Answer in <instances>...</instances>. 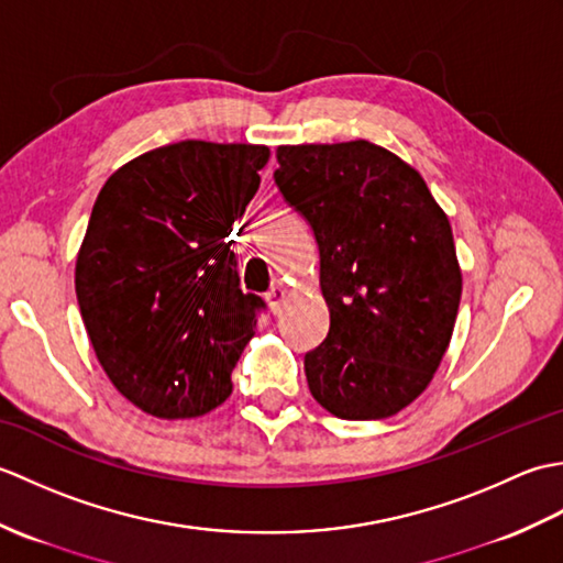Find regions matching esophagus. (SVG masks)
<instances>
[{
	"instance_id": "34e87169",
	"label": "esophagus",
	"mask_w": 563,
	"mask_h": 563,
	"mask_svg": "<svg viewBox=\"0 0 563 563\" xmlns=\"http://www.w3.org/2000/svg\"><path fill=\"white\" fill-rule=\"evenodd\" d=\"M288 288H285L283 283H278V285H273V288L268 290V295H266V300H268V305H271V309L275 314L280 312L283 309V305H285V300H288Z\"/></svg>"
}]
</instances>
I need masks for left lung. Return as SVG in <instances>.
<instances>
[{"label": "left lung", "instance_id": "obj_1", "mask_svg": "<svg viewBox=\"0 0 563 563\" xmlns=\"http://www.w3.org/2000/svg\"><path fill=\"white\" fill-rule=\"evenodd\" d=\"M283 198L312 224L331 327L305 355L312 397L379 421L421 397L462 297L452 227L423 176L367 140L275 150Z\"/></svg>", "mask_w": 563, "mask_h": 563}]
</instances>
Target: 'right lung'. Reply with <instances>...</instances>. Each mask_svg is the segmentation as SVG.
<instances>
[{"mask_svg": "<svg viewBox=\"0 0 563 563\" xmlns=\"http://www.w3.org/2000/svg\"><path fill=\"white\" fill-rule=\"evenodd\" d=\"M271 150L184 140L109 176L77 254L79 312L103 373L140 411L196 418L232 394L258 295L239 288L230 232Z\"/></svg>", "mask_w": 563, "mask_h": 563, "instance_id": "obj_1", "label": "right lung"}]
</instances>
